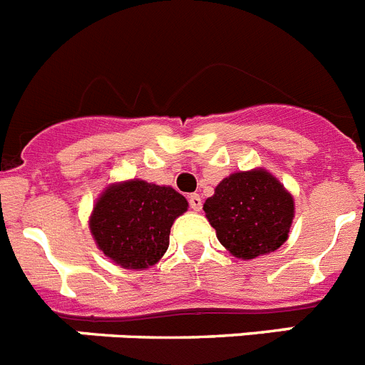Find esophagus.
Listing matches in <instances>:
<instances>
[{"instance_id": "34e87169", "label": "esophagus", "mask_w": 365, "mask_h": 365, "mask_svg": "<svg viewBox=\"0 0 365 365\" xmlns=\"http://www.w3.org/2000/svg\"><path fill=\"white\" fill-rule=\"evenodd\" d=\"M188 202H190V208H192L193 212H199L202 208V199L199 193H192L188 197Z\"/></svg>"}]
</instances>
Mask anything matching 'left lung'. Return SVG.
<instances>
[{"label":"left lung","mask_w":365,"mask_h":365,"mask_svg":"<svg viewBox=\"0 0 365 365\" xmlns=\"http://www.w3.org/2000/svg\"><path fill=\"white\" fill-rule=\"evenodd\" d=\"M202 210L232 256L254 259L285 243L294 199L272 173L256 168L222 179Z\"/></svg>","instance_id":"8db88e82"}]
</instances>
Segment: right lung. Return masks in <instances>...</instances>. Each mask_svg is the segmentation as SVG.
Masks as SVG:
<instances>
[{
  "label": "right lung",
  "mask_w": 365,
  "mask_h": 365,
  "mask_svg": "<svg viewBox=\"0 0 365 365\" xmlns=\"http://www.w3.org/2000/svg\"><path fill=\"white\" fill-rule=\"evenodd\" d=\"M186 210L188 201L172 186L124 180L108 186L96 199L89 230L113 263L148 269L164 256L170 228Z\"/></svg>",
  "instance_id": "1"
}]
</instances>
